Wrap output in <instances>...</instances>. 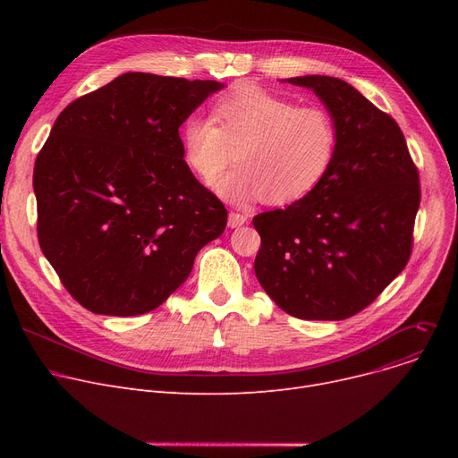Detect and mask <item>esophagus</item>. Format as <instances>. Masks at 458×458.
I'll use <instances>...</instances> for the list:
<instances>
[{"label":"esophagus","mask_w":458,"mask_h":458,"mask_svg":"<svg viewBox=\"0 0 458 458\" xmlns=\"http://www.w3.org/2000/svg\"><path fill=\"white\" fill-rule=\"evenodd\" d=\"M245 223H247V215L230 211V215H228V226L230 228H239V226H243Z\"/></svg>","instance_id":"34e87169"}]
</instances>
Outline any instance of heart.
I'll list each match as a JSON object with an SVG mask.
<instances>
[{
	"instance_id": "b5f03b06",
	"label": "heart",
	"mask_w": 458,
	"mask_h": 458,
	"mask_svg": "<svg viewBox=\"0 0 458 458\" xmlns=\"http://www.w3.org/2000/svg\"><path fill=\"white\" fill-rule=\"evenodd\" d=\"M180 142L183 161L206 183L219 178L235 154L239 165L216 183L226 200L285 206L308 197L328 176L340 131L325 107L239 85L213 104L211 118H187Z\"/></svg>"
}]
</instances>
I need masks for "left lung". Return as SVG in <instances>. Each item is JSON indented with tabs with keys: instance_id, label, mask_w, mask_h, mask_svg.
I'll return each mask as SVG.
<instances>
[{
	"instance_id": "1",
	"label": "left lung",
	"mask_w": 458,
	"mask_h": 458,
	"mask_svg": "<svg viewBox=\"0 0 458 458\" xmlns=\"http://www.w3.org/2000/svg\"><path fill=\"white\" fill-rule=\"evenodd\" d=\"M287 83L316 92L340 144L316 191L254 216L261 237L254 273L285 314L340 321L369 306L408 263L420 174L395 120L352 85L330 76Z\"/></svg>"
}]
</instances>
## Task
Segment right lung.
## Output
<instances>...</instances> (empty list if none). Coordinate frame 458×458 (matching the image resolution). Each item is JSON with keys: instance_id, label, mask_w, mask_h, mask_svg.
Listing matches in <instances>:
<instances>
[{"instance_id": "1", "label": "right lung", "mask_w": 458, "mask_h": 458, "mask_svg": "<svg viewBox=\"0 0 458 458\" xmlns=\"http://www.w3.org/2000/svg\"><path fill=\"white\" fill-rule=\"evenodd\" d=\"M223 87L128 72L57 116L33 171L37 233L83 308L152 311L225 232L228 211L191 173L178 131Z\"/></svg>"}]
</instances>
